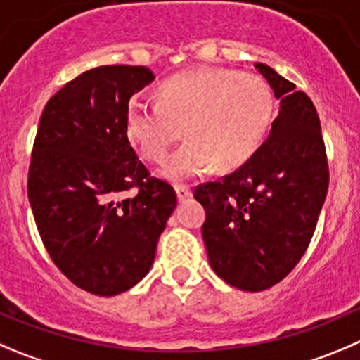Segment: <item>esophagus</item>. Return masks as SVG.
<instances>
[{
	"label": "esophagus",
	"instance_id": "obj_1",
	"mask_svg": "<svg viewBox=\"0 0 360 360\" xmlns=\"http://www.w3.org/2000/svg\"><path fill=\"white\" fill-rule=\"evenodd\" d=\"M174 191H176L178 201H186V200H191V198H193V191L186 186H176L174 187Z\"/></svg>",
	"mask_w": 360,
	"mask_h": 360
}]
</instances>
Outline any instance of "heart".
Segmentation results:
<instances>
[{"mask_svg":"<svg viewBox=\"0 0 360 360\" xmlns=\"http://www.w3.org/2000/svg\"><path fill=\"white\" fill-rule=\"evenodd\" d=\"M160 102L132 98L127 132L148 159L164 160L182 136L189 141L162 167V176L184 182L242 166L259 148L274 116V95L258 75L201 67L164 83Z\"/></svg>","mask_w":360,"mask_h":360,"instance_id":"b5f03b06","label":"heart"}]
</instances>
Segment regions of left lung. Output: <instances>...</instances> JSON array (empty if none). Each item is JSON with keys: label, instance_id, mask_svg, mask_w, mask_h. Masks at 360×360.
<instances>
[{"label": "left lung", "instance_id": "left-lung-1", "mask_svg": "<svg viewBox=\"0 0 360 360\" xmlns=\"http://www.w3.org/2000/svg\"><path fill=\"white\" fill-rule=\"evenodd\" d=\"M255 68L279 101L266 141L221 182L194 191L212 270L229 286L263 292L285 279L309 245L328 187L313 102L272 67Z\"/></svg>", "mask_w": 360, "mask_h": 360}]
</instances>
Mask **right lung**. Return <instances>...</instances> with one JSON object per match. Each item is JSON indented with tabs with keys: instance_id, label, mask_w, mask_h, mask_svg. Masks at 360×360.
Returning a JSON list of instances; mask_svg holds the SVG:
<instances>
[{
	"instance_id": "add662e5",
	"label": "right lung",
	"mask_w": 360,
	"mask_h": 360,
	"mask_svg": "<svg viewBox=\"0 0 360 360\" xmlns=\"http://www.w3.org/2000/svg\"><path fill=\"white\" fill-rule=\"evenodd\" d=\"M155 75L105 65L65 84L44 108L28 198L44 245L84 292L112 297L150 272L176 194L150 176L127 136V108ZM138 186L134 198L123 190Z\"/></svg>"
}]
</instances>
